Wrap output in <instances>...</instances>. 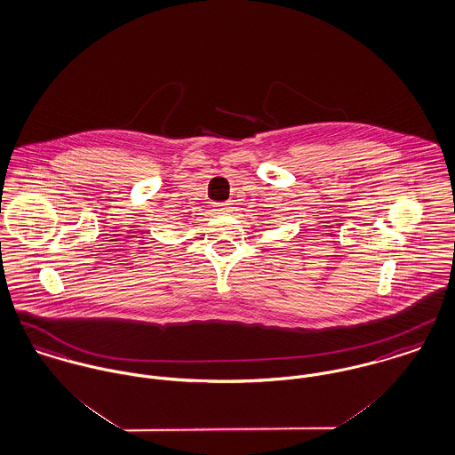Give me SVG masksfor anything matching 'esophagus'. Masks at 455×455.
Wrapping results in <instances>:
<instances>
[{
  "label": "esophagus",
  "mask_w": 455,
  "mask_h": 455,
  "mask_svg": "<svg viewBox=\"0 0 455 455\" xmlns=\"http://www.w3.org/2000/svg\"><path fill=\"white\" fill-rule=\"evenodd\" d=\"M233 204H229V202H219V204H213V210L217 212V213H229L231 210H233Z\"/></svg>",
  "instance_id": "esophagus-1"
}]
</instances>
